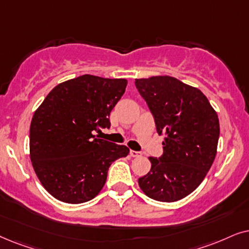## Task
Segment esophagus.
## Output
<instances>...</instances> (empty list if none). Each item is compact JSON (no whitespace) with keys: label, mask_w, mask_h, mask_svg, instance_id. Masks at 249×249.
<instances>
[{"label":"esophagus","mask_w":249,"mask_h":249,"mask_svg":"<svg viewBox=\"0 0 249 249\" xmlns=\"http://www.w3.org/2000/svg\"><path fill=\"white\" fill-rule=\"evenodd\" d=\"M130 155L132 156V157H140V156H141V152H139V151H134V150H131V151H130Z\"/></svg>","instance_id":"esophagus-1"}]
</instances>
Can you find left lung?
<instances>
[{
    "instance_id": "1",
    "label": "left lung",
    "mask_w": 249,
    "mask_h": 249,
    "mask_svg": "<svg viewBox=\"0 0 249 249\" xmlns=\"http://www.w3.org/2000/svg\"><path fill=\"white\" fill-rule=\"evenodd\" d=\"M135 86L147 102L164 154L149 157L151 168L139 178L151 199L173 203L198 188L213 164L220 137L216 111L197 88L171 76L137 78Z\"/></svg>"
}]
</instances>
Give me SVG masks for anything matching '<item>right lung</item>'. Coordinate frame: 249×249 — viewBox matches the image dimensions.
<instances>
[{
	"label": "right lung",
	"mask_w": 249,
	"mask_h": 249,
	"mask_svg": "<svg viewBox=\"0 0 249 249\" xmlns=\"http://www.w3.org/2000/svg\"><path fill=\"white\" fill-rule=\"evenodd\" d=\"M125 78L82 75L55 86L36 109L29 130V155L39 182L55 199L82 204L104 188L112 161L126 145L95 139L109 127V115L124 94Z\"/></svg>",
	"instance_id": "1"
}]
</instances>
